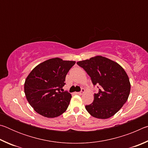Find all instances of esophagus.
I'll list each match as a JSON object with an SVG mask.
<instances>
[{
    "label": "esophagus",
    "instance_id": "34e87169",
    "mask_svg": "<svg viewBox=\"0 0 148 148\" xmlns=\"http://www.w3.org/2000/svg\"><path fill=\"white\" fill-rule=\"evenodd\" d=\"M85 91H86V90H85V89L82 88V90H81V91H80V92H76V93L77 95H82V94L84 93Z\"/></svg>",
    "mask_w": 148,
    "mask_h": 148
}]
</instances>
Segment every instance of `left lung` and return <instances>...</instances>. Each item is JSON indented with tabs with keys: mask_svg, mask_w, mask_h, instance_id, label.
<instances>
[{
	"mask_svg": "<svg viewBox=\"0 0 148 148\" xmlns=\"http://www.w3.org/2000/svg\"><path fill=\"white\" fill-rule=\"evenodd\" d=\"M77 64L86 71L94 86H99L93 102L86 106L87 111L99 119L113 116L129 98L131 84L126 72L116 62L100 56Z\"/></svg>",
	"mask_w": 148,
	"mask_h": 148,
	"instance_id": "1",
	"label": "left lung"
}]
</instances>
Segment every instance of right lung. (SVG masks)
<instances>
[{"mask_svg":"<svg viewBox=\"0 0 148 148\" xmlns=\"http://www.w3.org/2000/svg\"><path fill=\"white\" fill-rule=\"evenodd\" d=\"M75 63L56 57L39 64L30 72L25 82L24 91L27 101L37 113L53 118L66 111L72 95L60 91L67 73Z\"/></svg>","mask_w":148,"mask_h":148,"instance_id":"1","label":"right lung"}]
</instances>
